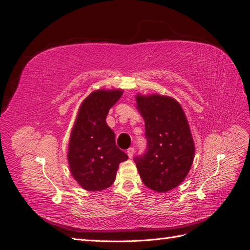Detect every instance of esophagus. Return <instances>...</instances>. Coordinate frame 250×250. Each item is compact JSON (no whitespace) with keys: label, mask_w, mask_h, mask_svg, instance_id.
<instances>
[{"label":"esophagus","mask_w":250,"mask_h":250,"mask_svg":"<svg viewBox=\"0 0 250 250\" xmlns=\"http://www.w3.org/2000/svg\"><path fill=\"white\" fill-rule=\"evenodd\" d=\"M127 154H128V157H133L134 155V148L133 147H130L129 149H127Z\"/></svg>","instance_id":"1"}]
</instances>
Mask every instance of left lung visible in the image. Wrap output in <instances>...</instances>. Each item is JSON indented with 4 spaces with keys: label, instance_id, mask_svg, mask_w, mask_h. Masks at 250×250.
I'll return each mask as SVG.
<instances>
[{
    "label": "left lung",
    "instance_id": "obj_1",
    "mask_svg": "<svg viewBox=\"0 0 250 250\" xmlns=\"http://www.w3.org/2000/svg\"><path fill=\"white\" fill-rule=\"evenodd\" d=\"M145 120L146 151L133 161L146 187L167 192L183 183L194 160L195 147L179 103L160 95L137 96Z\"/></svg>",
    "mask_w": 250,
    "mask_h": 250
}]
</instances>
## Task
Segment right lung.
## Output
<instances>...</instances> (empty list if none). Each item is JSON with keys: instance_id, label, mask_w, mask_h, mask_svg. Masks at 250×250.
<instances>
[{"instance_id": "right-lung-1", "label": "right lung", "mask_w": 250, "mask_h": 250, "mask_svg": "<svg viewBox=\"0 0 250 250\" xmlns=\"http://www.w3.org/2000/svg\"><path fill=\"white\" fill-rule=\"evenodd\" d=\"M122 90H96L83 101L69 144L73 177L87 191H101L116 179L120 163L128 155L116 145L115 132L106 124L109 108Z\"/></svg>"}]
</instances>
